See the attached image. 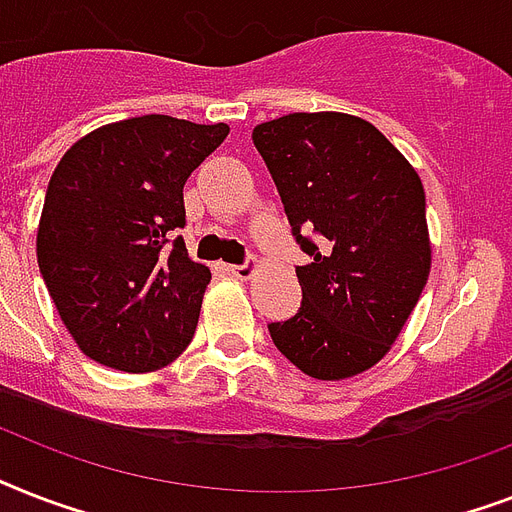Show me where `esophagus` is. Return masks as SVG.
<instances>
[{"label": "esophagus", "instance_id": "obj_1", "mask_svg": "<svg viewBox=\"0 0 512 512\" xmlns=\"http://www.w3.org/2000/svg\"><path fill=\"white\" fill-rule=\"evenodd\" d=\"M228 273H231V276H236L239 281H249L257 273V265H249V263L228 265Z\"/></svg>", "mask_w": 512, "mask_h": 512}]
</instances>
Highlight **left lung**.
<instances>
[{
  "instance_id": "obj_1",
  "label": "left lung",
  "mask_w": 512,
  "mask_h": 512,
  "mask_svg": "<svg viewBox=\"0 0 512 512\" xmlns=\"http://www.w3.org/2000/svg\"><path fill=\"white\" fill-rule=\"evenodd\" d=\"M252 140L311 255L297 265L300 311L268 324L273 345L308 377H356L388 356L428 281L420 175L374 124L340 111L279 116Z\"/></svg>"
}]
</instances>
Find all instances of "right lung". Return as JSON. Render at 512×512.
<instances>
[{
    "label": "right lung",
    "mask_w": 512,
    "mask_h": 512,
    "mask_svg": "<svg viewBox=\"0 0 512 512\" xmlns=\"http://www.w3.org/2000/svg\"><path fill=\"white\" fill-rule=\"evenodd\" d=\"M231 127L164 114L76 140L47 185L36 260L68 335L119 372H156L191 342L212 273L183 236V185Z\"/></svg>",
    "instance_id": "right-lung-1"
}]
</instances>
